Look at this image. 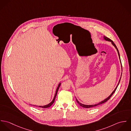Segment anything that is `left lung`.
<instances>
[{"instance_id": "1", "label": "left lung", "mask_w": 131, "mask_h": 131, "mask_svg": "<svg viewBox=\"0 0 131 131\" xmlns=\"http://www.w3.org/2000/svg\"><path fill=\"white\" fill-rule=\"evenodd\" d=\"M104 40H105L106 41H110V42H112V45L115 47V48L116 49V50H117V53H118V56H119V59H120V60H121V58H120V56H119V52H118V49H117V48L116 47V45H115V44L113 43V42L112 41V40H111L110 38H108L107 37H105V36H104ZM120 80H121V78H120V79H119V82H118V84H117V85L116 86V88H115V89L114 90V91L112 92V94L107 98H106V99H105L104 100H103V101H101V102H100L99 103H97V104H92V105H85V104H82V103H80L77 99V98H76V101H77V103L81 106H82V107H84V108H90V107H95V106H97V105H100V104H103V103H105V102H106L107 100H108L110 98H111V97L112 96V95L113 94V93L115 92V90H116V88H117V86H118V84H119V82H120Z\"/></svg>"}]
</instances>
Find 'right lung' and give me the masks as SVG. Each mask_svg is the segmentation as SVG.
<instances>
[{"label":"right lung","mask_w":131,"mask_h":131,"mask_svg":"<svg viewBox=\"0 0 131 131\" xmlns=\"http://www.w3.org/2000/svg\"><path fill=\"white\" fill-rule=\"evenodd\" d=\"M60 84H61V83H60L59 84V85H58V87H57V89H56V94H55L54 97V98H53V99L52 101L50 103H49L48 104H47V105H44V106H36V105H34V106H39V107H42V108H48V107H49L50 106H51V105H52V104H53V103H54V100H55V99H56V95H57V93L58 90V89H59V87H60Z\"/></svg>","instance_id":"obj_1"}]
</instances>
